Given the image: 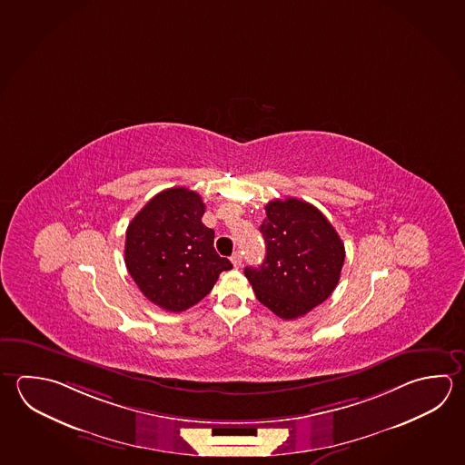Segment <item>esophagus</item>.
<instances>
[{
    "mask_svg": "<svg viewBox=\"0 0 465 465\" xmlns=\"http://www.w3.org/2000/svg\"><path fill=\"white\" fill-rule=\"evenodd\" d=\"M231 262H232L234 267H241V263H242V255H241V252L232 253V257H231Z\"/></svg>",
    "mask_w": 465,
    "mask_h": 465,
    "instance_id": "34e87169",
    "label": "esophagus"
}]
</instances>
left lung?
Listing matches in <instances>:
<instances>
[{
	"label": "left lung",
	"instance_id": "left-lung-1",
	"mask_svg": "<svg viewBox=\"0 0 465 465\" xmlns=\"http://www.w3.org/2000/svg\"><path fill=\"white\" fill-rule=\"evenodd\" d=\"M265 213V259L259 267H245V277L263 306L282 320H295L334 292L346 251L336 229L310 203L273 200Z\"/></svg>",
	"mask_w": 465,
	"mask_h": 465
}]
</instances>
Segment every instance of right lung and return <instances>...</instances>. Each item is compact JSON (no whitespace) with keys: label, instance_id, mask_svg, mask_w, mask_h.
Masks as SVG:
<instances>
[{"label":"right lung","instance_id":"1","mask_svg":"<svg viewBox=\"0 0 465 465\" xmlns=\"http://www.w3.org/2000/svg\"><path fill=\"white\" fill-rule=\"evenodd\" d=\"M202 196L183 186L155 194L126 231L124 261L147 300L185 312L212 292L232 263L214 251V231L202 223Z\"/></svg>","mask_w":465,"mask_h":465}]
</instances>
